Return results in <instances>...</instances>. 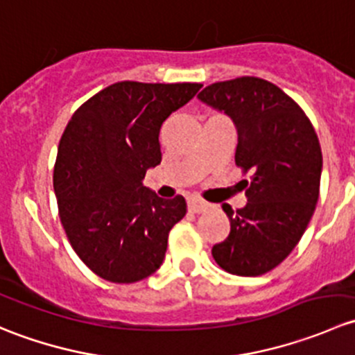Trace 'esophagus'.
<instances>
[{"instance_id":"1","label":"esophagus","mask_w":355,"mask_h":355,"mask_svg":"<svg viewBox=\"0 0 355 355\" xmlns=\"http://www.w3.org/2000/svg\"><path fill=\"white\" fill-rule=\"evenodd\" d=\"M187 204H189V209L194 211V213H202L209 207V202L206 200L199 199V198H187Z\"/></svg>"}]
</instances>
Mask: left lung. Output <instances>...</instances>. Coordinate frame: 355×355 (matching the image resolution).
Returning <instances> with one entry per match:
<instances>
[{"label":"left lung","instance_id":"8db88e82","mask_svg":"<svg viewBox=\"0 0 355 355\" xmlns=\"http://www.w3.org/2000/svg\"><path fill=\"white\" fill-rule=\"evenodd\" d=\"M199 101L232 118L239 144L235 163L250 171L247 204L234 211L230 235L213 245L214 261L239 277L277 268L299 244L320 198V141L309 118L280 87L257 77L207 85Z\"/></svg>","mask_w":355,"mask_h":355}]
</instances>
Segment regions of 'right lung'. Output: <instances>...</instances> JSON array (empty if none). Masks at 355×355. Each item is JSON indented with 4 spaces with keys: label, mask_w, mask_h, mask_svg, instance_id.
Returning <instances> with one entry per match:
<instances>
[{
    "label": "right lung",
    "mask_w": 355,
    "mask_h": 355,
    "mask_svg": "<svg viewBox=\"0 0 355 355\" xmlns=\"http://www.w3.org/2000/svg\"><path fill=\"white\" fill-rule=\"evenodd\" d=\"M200 87L116 82L68 121L53 185L68 241L98 277L134 284L163 263L168 234L187 204L182 196L157 198L142 180L161 163L163 121Z\"/></svg>",
    "instance_id": "add662e5"
}]
</instances>
